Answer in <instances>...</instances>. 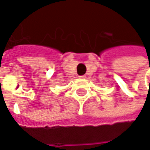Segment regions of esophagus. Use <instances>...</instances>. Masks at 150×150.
I'll list each match as a JSON object with an SVG mask.
<instances>
[{"label": "esophagus", "instance_id": "esophagus-1", "mask_svg": "<svg viewBox=\"0 0 150 150\" xmlns=\"http://www.w3.org/2000/svg\"><path fill=\"white\" fill-rule=\"evenodd\" d=\"M80 78H85V75H79Z\"/></svg>", "mask_w": 150, "mask_h": 150}]
</instances>
